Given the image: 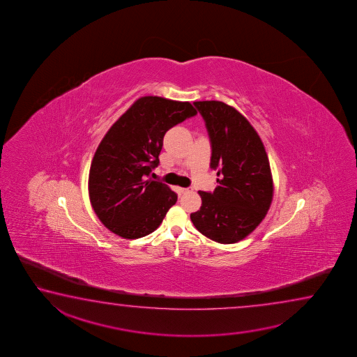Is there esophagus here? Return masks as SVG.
Segmentation results:
<instances>
[{
	"mask_svg": "<svg viewBox=\"0 0 357 357\" xmlns=\"http://www.w3.org/2000/svg\"><path fill=\"white\" fill-rule=\"evenodd\" d=\"M190 190L188 188H180V194H186Z\"/></svg>",
	"mask_w": 357,
	"mask_h": 357,
	"instance_id": "1",
	"label": "esophagus"
}]
</instances>
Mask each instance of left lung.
Masks as SVG:
<instances>
[{
	"mask_svg": "<svg viewBox=\"0 0 357 357\" xmlns=\"http://www.w3.org/2000/svg\"><path fill=\"white\" fill-rule=\"evenodd\" d=\"M211 142L213 192L199 191L195 227L218 243L241 241L261 224L273 196L271 169L259 133L237 109L221 101H196Z\"/></svg>",
	"mask_w": 357,
	"mask_h": 357,
	"instance_id": "8db88e82",
	"label": "left lung"
}]
</instances>
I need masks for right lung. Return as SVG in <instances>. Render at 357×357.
Returning <instances> with one entry per match:
<instances>
[{"label":"right lung","mask_w":357,"mask_h":357,"mask_svg":"<svg viewBox=\"0 0 357 357\" xmlns=\"http://www.w3.org/2000/svg\"><path fill=\"white\" fill-rule=\"evenodd\" d=\"M196 114L190 102L141 97L105 135L91 162L89 195L111 232L132 240L161 225L177 195L147 177L160 163L165 133Z\"/></svg>","instance_id":"1"}]
</instances>
